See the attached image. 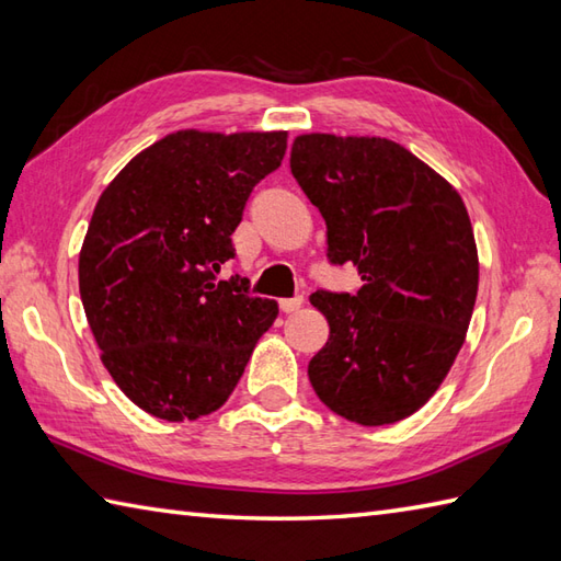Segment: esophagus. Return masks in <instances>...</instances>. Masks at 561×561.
Listing matches in <instances>:
<instances>
[{
  "label": "esophagus",
  "mask_w": 561,
  "mask_h": 561,
  "mask_svg": "<svg viewBox=\"0 0 561 561\" xmlns=\"http://www.w3.org/2000/svg\"><path fill=\"white\" fill-rule=\"evenodd\" d=\"M302 302H305V297H302V295L285 297V300H280V310H283L285 314H290V312H295V310H300Z\"/></svg>",
  "instance_id": "1"
}]
</instances>
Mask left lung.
I'll return each instance as SVG.
<instances>
[{"label": "left lung", "instance_id": "8db88e82", "mask_svg": "<svg viewBox=\"0 0 561 561\" xmlns=\"http://www.w3.org/2000/svg\"><path fill=\"white\" fill-rule=\"evenodd\" d=\"M290 169L327 222L356 295L317 290L329 322L307 365L317 397L360 426L394 424L436 394L470 327L479 256L462 196L387 137L297 135Z\"/></svg>", "mask_w": 561, "mask_h": 561}]
</instances>
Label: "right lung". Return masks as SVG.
I'll return each mask as SVG.
<instances>
[{
  "mask_svg": "<svg viewBox=\"0 0 561 561\" xmlns=\"http://www.w3.org/2000/svg\"><path fill=\"white\" fill-rule=\"evenodd\" d=\"M288 133L176 130L101 193L79 251V295L113 382L164 421L220 409L278 302L217 280L249 193L278 169Z\"/></svg>",
  "mask_w": 561,
  "mask_h": 561,
  "instance_id": "1",
  "label": "right lung"
}]
</instances>
